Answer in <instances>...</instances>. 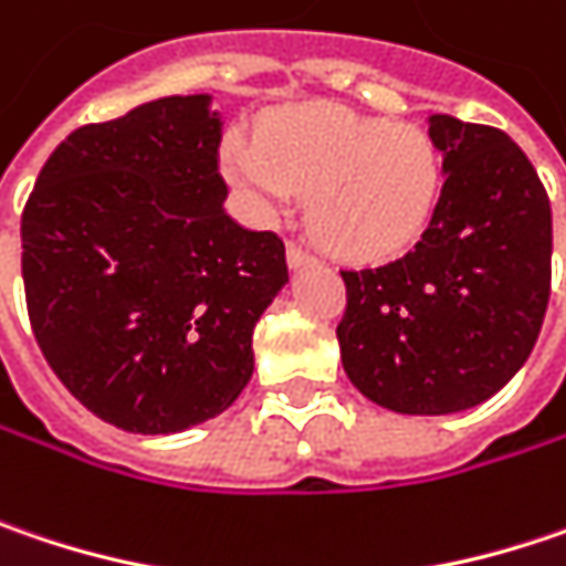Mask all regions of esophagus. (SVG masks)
Returning <instances> with one entry per match:
<instances>
[{
	"instance_id": "esophagus-1",
	"label": "esophagus",
	"mask_w": 566,
	"mask_h": 566,
	"mask_svg": "<svg viewBox=\"0 0 566 566\" xmlns=\"http://www.w3.org/2000/svg\"><path fill=\"white\" fill-rule=\"evenodd\" d=\"M286 261H290V266H305V263H315V254H312L308 248L293 241V244L286 248Z\"/></svg>"
}]
</instances>
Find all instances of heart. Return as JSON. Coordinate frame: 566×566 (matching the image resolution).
Here are the masks:
<instances>
[{
    "label": "heart",
    "mask_w": 566,
    "mask_h": 566,
    "mask_svg": "<svg viewBox=\"0 0 566 566\" xmlns=\"http://www.w3.org/2000/svg\"><path fill=\"white\" fill-rule=\"evenodd\" d=\"M222 170L261 216L308 192V219L342 258L377 261L409 248L438 206L441 160L428 135L342 105H296L261 132L228 135Z\"/></svg>",
    "instance_id": "1"
}]
</instances>
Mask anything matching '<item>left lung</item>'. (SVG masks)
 Masks as SVG:
<instances>
[{
    "instance_id": "left-lung-1",
    "label": "left lung",
    "mask_w": 566,
    "mask_h": 566,
    "mask_svg": "<svg viewBox=\"0 0 566 566\" xmlns=\"http://www.w3.org/2000/svg\"><path fill=\"white\" fill-rule=\"evenodd\" d=\"M444 186L422 241L342 270L344 374L402 416H448L500 392L538 342L551 296V202L500 128L428 118Z\"/></svg>"
}]
</instances>
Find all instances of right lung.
Here are the masks:
<instances>
[{
  "label": "right lung",
  "mask_w": 566,
  "mask_h": 566,
  "mask_svg": "<svg viewBox=\"0 0 566 566\" xmlns=\"http://www.w3.org/2000/svg\"><path fill=\"white\" fill-rule=\"evenodd\" d=\"M212 96L83 125L21 212L31 332L102 422L170 434L224 412L254 374V325L290 280L273 231L224 212Z\"/></svg>",
  "instance_id": "right-lung-1"
}]
</instances>
